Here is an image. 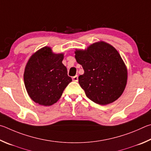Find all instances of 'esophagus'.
Returning <instances> with one entry per match:
<instances>
[{
  "label": "esophagus",
  "mask_w": 151,
  "mask_h": 151,
  "mask_svg": "<svg viewBox=\"0 0 151 151\" xmlns=\"http://www.w3.org/2000/svg\"><path fill=\"white\" fill-rule=\"evenodd\" d=\"M72 80H73V81H78V76H73V78H72Z\"/></svg>",
  "instance_id": "34e87169"
}]
</instances>
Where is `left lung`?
<instances>
[{"label":"left lung","mask_w":151,"mask_h":151,"mask_svg":"<svg viewBox=\"0 0 151 151\" xmlns=\"http://www.w3.org/2000/svg\"><path fill=\"white\" fill-rule=\"evenodd\" d=\"M75 54L84 70L78 79L86 96L102 105L116 101L123 93L127 81V69L117 50L100 41L84 50H76Z\"/></svg>","instance_id":"left-lung-1"}]
</instances>
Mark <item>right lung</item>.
I'll use <instances>...</instances> for the list:
<instances>
[{"mask_svg": "<svg viewBox=\"0 0 151 151\" xmlns=\"http://www.w3.org/2000/svg\"><path fill=\"white\" fill-rule=\"evenodd\" d=\"M63 54H54L45 46L30 58L24 73L28 96L39 105L50 106L56 103L72 80L62 63Z\"/></svg>", "mask_w": 151, "mask_h": 151, "instance_id": "1", "label": "right lung"}]
</instances>
